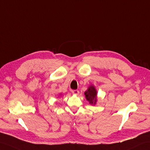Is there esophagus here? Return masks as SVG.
Instances as JSON below:
<instances>
[{
	"instance_id": "34e87169",
	"label": "esophagus",
	"mask_w": 150,
	"mask_h": 150,
	"mask_svg": "<svg viewBox=\"0 0 150 150\" xmlns=\"http://www.w3.org/2000/svg\"><path fill=\"white\" fill-rule=\"evenodd\" d=\"M71 93H72L73 94H74V95H79V90L75 89V90H72Z\"/></svg>"
}]
</instances>
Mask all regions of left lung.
I'll list each match as a JSON object with an SVG mask.
<instances>
[{
  "label": "left lung",
  "mask_w": 150,
  "mask_h": 150,
  "mask_svg": "<svg viewBox=\"0 0 150 150\" xmlns=\"http://www.w3.org/2000/svg\"><path fill=\"white\" fill-rule=\"evenodd\" d=\"M84 95L86 100L88 101L91 105H95L97 101V91L95 88V86L91 85L87 91H85Z\"/></svg>",
  "instance_id": "8db88e82"
}]
</instances>
